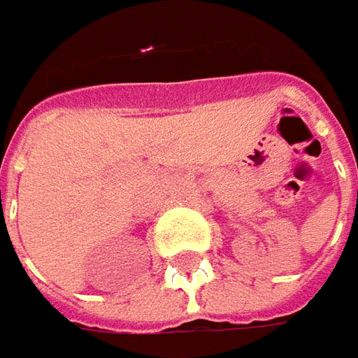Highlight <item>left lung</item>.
<instances>
[{
    "mask_svg": "<svg viewBox=\"0 0 358 358\" xmlns=\"http://www.w3.org/2000/svg\"><path fill=\"white\" fill-rule=\"evenodd\" d=\"M357 201H358V191H357Z\"/></svg>",
    "mask_w": 358,
    "mask_h": 358,
    "instance_id": "8db88e82",
    "label": "left lung"
}]
</instances>
